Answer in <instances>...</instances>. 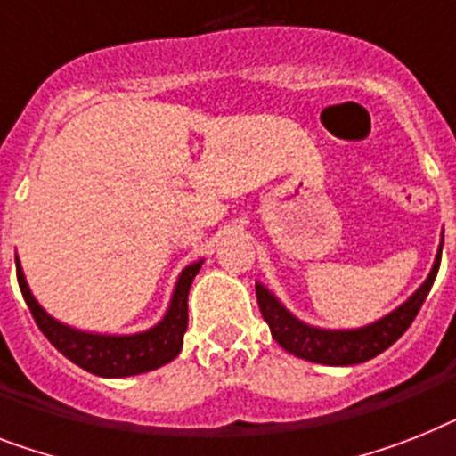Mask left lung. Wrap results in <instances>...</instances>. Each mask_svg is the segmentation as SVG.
<instances>
[{"label": "left lung", "instance_id": "obj_1", "mask_svg": "<svg viewBox=\"0 0 456 456\" xmlns=\"http://www.w3.org/2000/svg\"><path fill=\"white\" fill-rule=\"evenodd\" d=\"M440 254H443V242H440L434 268L424 280V284L401 307H396L378 322L361 326V329L333 330L310 326V323L293 317L291 312L277 300V296L263 284H256V298H258L263 319L268 322L270 333L289 354L312 361V363H323V366H354V363H363V361H370L382 354L385 349H389L398 338L403 336L410 323L415 322L417 312L434 287V280L440 268Z\"/></svg>", "mask_w": 456, "mask_h": 456}]
</instances>
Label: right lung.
<instances>
[{
    "label": "right lung",
    "instance_id": "right-lung-1",
    "mask_svg": "<svg viewBox=\"0 0 456 456\" xmlns=\"http://www.w3.org/2000/svg\"><path fill=\"white\" fill-rule=\"evenodd\" d=\"M202 268V261H195L182 270L176 280L175 293L169 300L165 317L149 330L133 333V336H104V333H88V330L71 329L67 323L53 319L29 291L20 263L16 258L18 284L22 298L32 312L34 322L41 333L51 340L60 354L67 356L84 370L100 375V378H130L142 372L156 370L179 356L183 347V333L188 329V291L195 274Z\"/></svg>",
    "mask_w": 456,
    "mask_h": 456
}]
</instances>
